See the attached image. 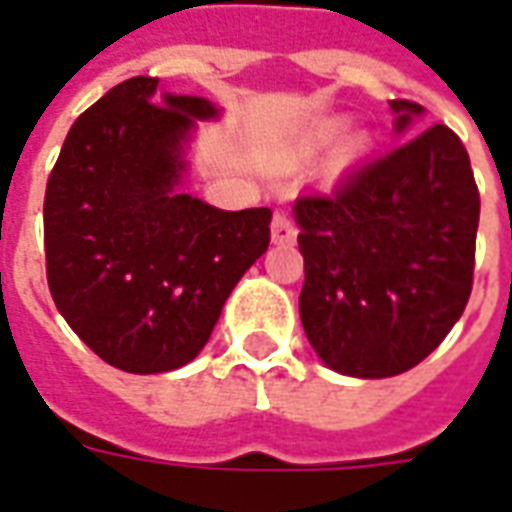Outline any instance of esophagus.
<instances>
[{
    "label": "esophagus",
    "instance_id": "obj_1",
    "mask_svg": "<svg viewBox=\"0 0 512 512\" xmlns=\"http://www.w3.org/2000/svg\"><path fill=\"white\" fill-rule=\"evenodd\" d=\"M297 239V226L292 223V217L284 212H275L273 217V242L278 245H292Z\"/></svg>",
    "mask_w": 512,
    "mask_h": 512
}]
</instances>
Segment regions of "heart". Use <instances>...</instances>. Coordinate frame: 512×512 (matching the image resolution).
<instances>
[{
	"mask_svg": "<svg viewBox=\"0 0 512 512\" xmlns=\"http://www.w3.org/2000/svg\"><path fill=\"white\" fill-rule=\"evenodd\" d=\"M342 126L344 123L339 121V118H328V121L317 123V126H314V129L306 134L303 146H300L303 157L314 159L317 154H322V151H325V148L331 146L333 140L339 137ZM364 148H366L364 137H361V134H350L342 146H339V151H336V162H339V165H350L353 159H358L361 154H364Z\"/></svg>",
	"mask_w": 512,
	"mask_h": 512,
	"instance_id": "obj_1",
	"label": "heart"
}]
</instances>
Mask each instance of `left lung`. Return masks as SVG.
I'll return each mask as SVG.
<instances>
[{"instance_id": "left-lung-1", "label": "left lung", "mask_w": 512, "mask_h": 512, "mask_svg": "<svg viewBox=\"0 0 512 512\" xmlns=\"http://www.w3.org/2000/svg\"><path fill=\"white\" fill-rule=\"evenodd\" d=\"M405 132L422 107L389 101ZM306 281L300 320L325 366L350 378L408 372L444 342L471 295L480 192L444 123L366 159L292 206Z\"/></svg>"}]
</instances>
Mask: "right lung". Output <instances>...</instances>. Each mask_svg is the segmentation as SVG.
<instances>
[{
    "label": "right lung",
    "instance_id": "obj_1",
    "mask_svg": "<svg viewBox=\"0 0 512 512\" xmlns=\"http://www.w3.org/2000/svg\"><path fill=\"white\" fill-rule=\"evenodd\" d=\"M157 85L126 79L76 118L43 201L54 306L132 375L179 369L204 350L273 220L267 206L223 212L179 190L195 121L220 110L201 96L157 99Z\"/></svg>",
    "mask_w": 512,
    "mask_h": 512
}]
</instances>
